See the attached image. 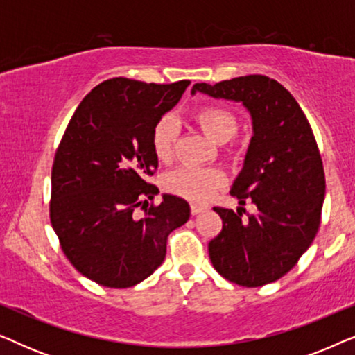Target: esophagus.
<instances>
[{"mask_svg":"<svg viewBox=\"0 0 355 355\" xmlns=\"http://www.w3.org/2000/svg\"><path fill=\"white\" fill-rule=\"evenodd\" d=\"M203 210H205V208L200 207V205H196V203H192V205H191V213H192V215H198V213H202Z\"/></svg>","mask_w":355,"mask_h":355,"instance_id":"1","label":"esophagus"}]
</instances>
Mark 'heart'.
I'll list each match as a JSON object with an SVG mask.
<instances>
[{"instance_id":"heart-1","label":"heart","mask_w":355,"mask_h":355,"mask_svg":"<svg viewBox=\"0 0 355 355\" xmlns=\"http://www.w3.org/2000/svg\"><path fill=\"white\" fill-rule=\"evenodd\" d=\"M196 121L208 137L225 144L237 134L239 119L234 111L221 105H205L196 111ZM179 135V123L173 114H163L153 124L150 144L159 162H169ZM225 184V174L216 168L179 166L164 174L163 187L186 200L207 202Z\"/></svg>"}]
</instances>
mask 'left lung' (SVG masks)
Masks as SVG:
<instances>
[{
	"instance_id": "left-lung-1",
	"label": "left lung",
	"mask_w": 355,
	"mask_h": 355,
	"mask_svg": "<svg viewBox=\"0 0 355 355\" xmlns=\"http://www.w3.org/2000/svg\"><path fill=\"white\" fill-rule=\"evenodd\" d=\"M196 92L242 101L254 124L231 196L257 210L244 218L242 207L237 213L213 208L223 230L208 242L211 263L223 278L245 288L273 283L297 263L322 220L324 171L312 128L294 96L266 76L196 84Z\"/></svg>"
}]
</instances>
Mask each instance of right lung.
<instances>
[{
    "mask_svg": "<svg viewBox=\"0 0 355 355\" xmlns=\"http://www.w3.org/2000/svg\"><path fill=\"white\" fill-rule=\"evenodd\" d=\"M189 84L105 80L67 124L51 169L50 220L67 260L96 284L123 289L148 278L166 257L168 236L191 216L189 203L169 193L148 205L158 193L148 182L158 168L153 124Z\"/></svg>",
    "mask_w": 355,
    "mask_h": 355,
    "instance_id": "1",
    "label": "right lung"
}]
</instances>
